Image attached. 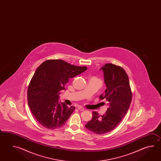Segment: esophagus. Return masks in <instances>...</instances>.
I'll return each mask as SVG.
<instances>
[{
	"mask_svg": "<svg viewBox=\"0 0 161 161\" xmlns=\"http://www.w3.org/2000/svg\"><path fill=\"white\" fill-rule=\"evenodd\" d=\"M78 109L79 110H80V111H83V110H85V109L83 108V107H81V106H79L78 108Z\"/></svg>",
	"mask_w": 161,
	"mask_h": 161,
	"instance_id": "obj_1",
	"label": "esophagus"
}]
</instances>
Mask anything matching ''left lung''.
Instances as JSON below:
<instances>
[{"instance_id": "1", "label": "left lung", "mask_w": 161, "mask_h": 161, "mask_svg": "<svg viewBox=\"0 0 161 161\" xmlns=\"http://www.w3.org/2000/svg\"><path fill=\"white\" fill-rule=\"evenodd\" d=\"M100 70L103 72L106 89L99 98L105 99L109 107L103 115L93 112L92 119L85 125L96 134H106L116 128L126 115L132 97L128 76L122 67L108 63Z\"/></svg>"}]
</instances>
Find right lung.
Returning <instances> with one entry per match:
<instances>
[{"mask_svg":"<svg viewBox=\"0 0 161 161\" xmlns=\"http://www.w3.org/2000/svg\"><path fill=\"white\" fill-rule=\"evenodd\" d=\"M62 60H48L38 67L27 89L28 105L38 123L48 129L63 126L75 110L59 103V94L72 78L87 69Z\"/></svg>","mask_w":161,"mask_h":161,"instance_id":"right-lung-1","label":"right lung"}]
</instances>
